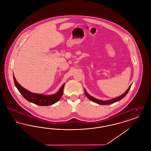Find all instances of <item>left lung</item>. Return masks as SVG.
Instances as JSON below:
<instances>
[{
  "mask_svg": "<svg viewBox=\"0 0 151 151\" xmlns=\"http://www.w3.org/2000/svg\"><path fill=\"white\" fill-rule=\"evenodd\" d=\"M131 86V85L129 86V88H128V89H127L124 93L122 95H121V96H119V97H116L115 99H113V100H111L105 101H104L96 99L95 98H94L93 97H92L91 96H90V95H89L87 93L86 90H85V94H86V97H87L90 100L93 101V102H95V103H97V104H100V105H110V104H112L114 103L115 102H117V101H119L121 100L124 97H125L126 95L128 93V92H129V90L130 89Z\"/></svg>",
  "mask_w": 151,
  "mask_h": 151,
  "instance_id": "obj_1",
  "label": "left lung"
}]
</instances>
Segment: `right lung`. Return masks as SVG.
<instances>
[{"label":"right lung","instance_id":"obj_1","mask_svg":"<svg viewBox=\"0 0 151 151\" xmlns=\"http://www.w3.org/2000/svg\"><path fill=\"white\" fill-rule=\"evenodd\" d=\"M14 85L22 96L30 102L33 103L40 106H49L56 103L60 99L63 93V84L57 93L52 95H43L40 94L33 93L28 91L21 86L16 80L14 75Z\"/></svg>","mask_w":151,"mask_h":151}]
</instances>
